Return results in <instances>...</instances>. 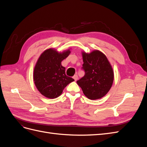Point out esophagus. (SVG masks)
Listing matches in <instances>:
<instances>
[{"label":"esophagus","mask_w":147,"mask_h":147,"mask_svg":"<svg viewBox=\"0 0 147 147\" xmlns=\"http://www.w3.org/2000/svg\"><path fill=\"white\" fill-rule=\"evenodd\" d=\"M73 78L75 80V81H77V80H78V75H74V76L73 77Z\"/></svg>","instance_id":"34e87169"}]
</instances>
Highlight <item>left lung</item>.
Masks as SVG:
<instances>
[{
  "label": "left lung",
  "instance_id": "1",
  "mask_svg": "<svg viewBox=\"0 0 147 147\" xmlns=\"http://www.w3.org/2000/svg\"><path fill=\"white\" fill-rule=\"evenodd\" d=\"M84 77L77 81L88 99L96 100L107 94L112 86L114 74L106 56L99 50L82 52Z\"/></svg>",
  "mask_w": 147,
  "mask_h": 147
}]
</instances>
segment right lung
I'll list each match as a JSON object with an SVG mask.
<instances>
[{"label":"right lung","instance_id":"1","mask_svg":"<svg viewBox=\"0 0 147 147\" xmlns=\"http://www.w3.org/2000/svg\"><path fill=\"white\" fill-rule=\"evenodd\" d=\"M70 53L69 50L59 53L53 48L44 51L39 57L34 70L35 86L41 94L49 99L59 97L63 90L74 80L65 75L61 62Z\"/></svg>","mask_w":147,"mask_h":147}]
</instances>
